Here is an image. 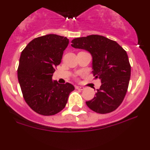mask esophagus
I'll return each mask as SVG.
<instances>
[{
  "label": "esophagus",
  "instance_id": "1",
  "mask_svg": "<svg viewBox=\"0 0 150 150\" xmlns=\"http://www.w3.org/2000/svg\"><path fill=\"white\" fill-rule=\"evenodd\" d=\"M75 88L78 90H84V88L83 87V86H75Z\"/></svg>",
  "mask_w": 150,
  "mask_h": 150
}]
</instances>
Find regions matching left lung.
Segmentation results:
<instances>
[{
  "label": "left lung",
  "instance_id": "left-lung-1",
  "mask_svg": "<svg viewBox=\"0 0 150 150\" xmlns=\"http://www.w3.org/2000/svg\"><path fill=\"white\" fill-rule=\"evenodd\" d=\"M71 42L73 47L91 53L92 73L102 84L94 98L86 101V105L99 114L115 110L125 97L131 77L127 52L117 42L99 35L77 38Z\"/></svg>",
  "mask_w": 150,
  "mask_h": 150
}]
</instances>
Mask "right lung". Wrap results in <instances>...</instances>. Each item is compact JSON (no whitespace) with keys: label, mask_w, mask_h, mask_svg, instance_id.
Segmentation results:
<instances>
[{"label":"right lung","mask_w":150,"mask_h":150,"mask_svg":"<svg viewBox=\"0 0 150 150\" xmlns=\"http://www.w3.org/2000/svg\"><path fill=\"white\" fill-rule=\"evenodd\" d=\"M69 40L55 34L36 38L21 52L17 76L28 105L38 114L50 116L65 108L73 84L52 80Z\"/></svg>","instance_id":"add662e5"}]
</instances>
